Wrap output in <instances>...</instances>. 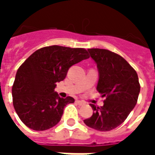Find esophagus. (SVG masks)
Instances as JSON below:
<instances>
[{
  "mask_svg": "<svg viewBox=\"0 0 155 155\" xmlns=\"http://www.w3.org/2000/svg\"><path fill=\"white\" fill-rule=\"evenodd\" d=\"M76 103H77L79 105H84V102H83V101H76Z\"/></svg>",
  "mask_w": 155,
  "mask_h": 155,
  "instance_id": "esophagus-1",
  "label": "esophagus"
}]
</instances>
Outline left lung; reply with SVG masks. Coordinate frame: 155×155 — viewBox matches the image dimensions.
Returning <instances> with one entry per match:
<instances>
[{
    "label": "left lung",
    "instance_id": "1",
    "mask_svg": "<svg viewBox=\"0 0 155 155\" xmlns=\"http://www.w3.org/2000/svg\"><path fill=\"white\" fill-rule=\"evenodd\" d=\"M99 72L96 90L105 96L104 105L91 104L93 114L84 120L87 126L110 131L120 125L135 106L140 91L136 71L123 57L104 49H88Z\"/></svg>",
    "mask_w": 155,
    "mask_h": 155
}]
</instances>
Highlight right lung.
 I'll list each match as a JSON object with an SVG mask.
<instances>
[{"label": "right lung", "instance_id": "add662e5", "mask_svg": "<svg viewBox=\"0 0 155 155\" xmlns=\"http://www.w3.org/2000/svg\"><path fill=\"white\" fill-rule=\"evenodd\" d=\"M89 56L82 48L51 45L30 55L20 66L12 86L13 105L25 125L42 131L57 124L64 106L74 98H61L54 91L56 83L64 80L68 70Z\"/></svg>", "mask_w": 155, "mask_h": 155}]
</instances>
